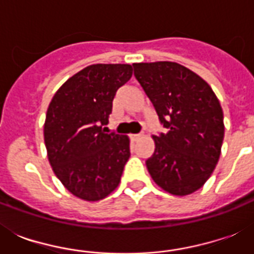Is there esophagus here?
Listing matches in <instances>:
<instances>
[{
	"instance_id": "obj_1",
	"label": "esophagus",
	"mask_w": 254,
	"mask_h": 254,
	"mask_svg": "<svg viewBox=\"0 0 254 254\" xmlns=\"http://www.w3.org/2000/svg\"><path fill=\"white\" fill-rule=\"evenodd\" d=\"M141 137H142V134H130V138L133 139V141H138Z\"/></svg>"
}]
</instances>
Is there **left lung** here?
I'll return each instance as SVG.
<instances>
[{
    "instance_id": "1",
    "label": "left lung",
    "mask_w": 254,
    "mask_h": 254,
    "mask_svg": "<svg viewBox=\"0 0 254 254\" xmlns=\"http://www.w3.org/2000/svg\"><path fill=\"white\" fill-rule=\"evenodd\" d=\"M134 76L167 133L153 135L146 161L153 181L167 192H195L216 167L224 138L223 109L212 88L174 62L134 63Z\"/></svg>"
}]
</instances>
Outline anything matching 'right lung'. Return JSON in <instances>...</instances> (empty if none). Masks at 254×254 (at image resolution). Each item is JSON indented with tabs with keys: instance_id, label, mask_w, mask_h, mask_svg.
<instances>
[{
	"instance_id": "obj_1",
	"label": "right lung",
	"mask_w": 254,
	"mask_h": 254,
	"mask_svg": "<svg viewBox=\"0 0 254 254\" xmlns=\"http://www.w3.org/2000/svg\"><path fill=\"white\" fill-rule=\"evenodd\" d=\"M133 75L130 64H92L54 95L45 121L50 165L65 189L97 201L117 189L130 157L127 135L105 133L116 92Z\"/></svg>"
}]
</instances>
